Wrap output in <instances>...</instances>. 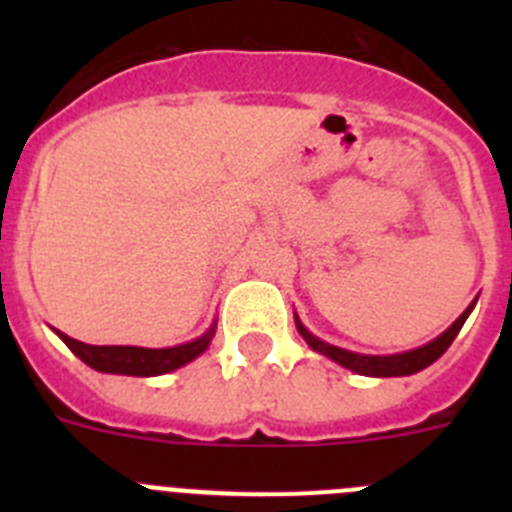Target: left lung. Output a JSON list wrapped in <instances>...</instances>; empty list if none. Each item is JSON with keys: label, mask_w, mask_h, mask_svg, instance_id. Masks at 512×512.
<instances>
[{"label": "left lung", "mask_w": 512, "mask_h": 512, "mask_svg": "<svg viewBox=\"0 0 512 512\" xmlns=\"http://www.w3.org/2000/svg\"><path fill=\"white\" fill-rule=\"evenodd\" d=\"M474 302L467 307V310L461 312L459 318L451 323V328H446L436 341L425 343V346L413 348V351H405V354H390V356H366V354H354V351H346V348H338V346H330V343L320 341L318 336H312L310 330L300 323V318L295 315V323L297 330H300V336L305 338L307 346L312 351H318V354L328 356L333 359L336 364L346 366L351 372L356 374H364V377H408V374L420 372L425 366H431L438 356L451 346V341L456 338V333L461 330L464 320L469 318V312H472Z\"/></svg>", "instance_id": "1"}]
</instances>
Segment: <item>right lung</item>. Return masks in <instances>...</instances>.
Instances as JSON below:
<instances>
[{
    "label": "right lung",
    "mask_w": 512,
    "mask_h": 512,
    "mask_svg": "<svg viewBox=\"0 0 512 512\" xmlns=\"http://www.w3.org/2000/svg\"><path fill=\"white\" fill-rule=\"evenodd\" d=\"M61 341L79 356L81 361L97 372L104 374H128V377H158V374H169L179 366L189 364L200 354H205L215 336V325L207 330L205 336L194 338V341L182 343V346L171 348H140V346H89L76 338L66 336L56 330Z\"/></svg>",
    "instance_id": "obj_1"
}]
</instances>
